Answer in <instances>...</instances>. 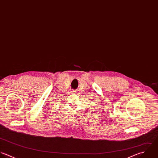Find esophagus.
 I'll use <instances>...</instances> for the list:
<instances>
[{"label":"esophagus","instance_id":"obj_1","mask_svg":"<svg viewBox=\"0 0 158 158\" xmlns=\"http://www.w3.org/2000/svg\"><path fill=\"white\" fill-rule=\"evenodd\" d=\"M71 93H75V90H72V91H71Z\"/></svg>","mask_w":158,"mask_h":158}]
</instances>
